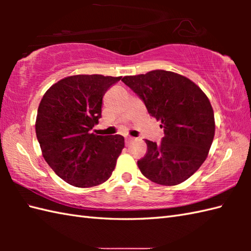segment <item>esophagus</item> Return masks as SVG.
Instances as JSON below:
<instances>
[{
  "mask_svg": "<svg viewBox=\"0 0 251 251\" xmlns=\"http://www.w3.org/2000/svg\"><path fill=\"white\" fill-rule=\"evenodd\" d=\"M134 140V138L132 137H129V136H127V137H125V143L126 145H129V143Z\"/></svg>",
  "mask_w": 251,
  "mask_h": 251,
  "instance_id": "1",
  "label": "esophagus"
}]
</instances>
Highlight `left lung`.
<instances>
[{"mask_svg": "<svg viewBox=\"0 0 251 251\" xmlns=\"http://www.w3.org/2000/svg\"><path fill=\"white\" fill-rule=\"evenodd\" d=\"M122 81L164 128L161 143L146 140L148 152L138 161L141 174L162 185L189 179L205 162L215 137L209 99L191 79L170 71L154 70Z\"/></svg>", "mask_w": 251, "mask_h": 251, "instance_id": "8db88e82", "label": "left lung"}]
</instances>
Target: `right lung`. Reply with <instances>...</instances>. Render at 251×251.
I'll use <instances>...</instances> for the list:
<instances>
[{
	"label": "right lung",
	"instance_id": "right-lung-1",
	"mask_svg": "<svg viewBox=\"0 0 251 251\" xmlns=\"http://www.w3.org/2000/svg\"><path fill=\"white\" fill-rule=\"evenodd\" d=\"M122 76L79 74L58 81L37 109L35 132L46 163L58 177L78 188L108 180L125 146L124 137L97 136L102 98Z\"/></svg>",
	"mask_w": 251,
	"mask_h": 251
}]
</instances>
